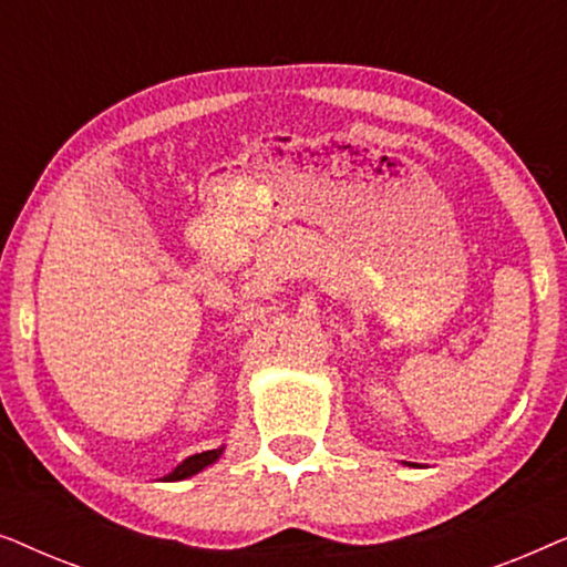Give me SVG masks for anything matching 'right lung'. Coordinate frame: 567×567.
Returning a JSON list of instances; mask_svg holds the SVG:
<instances>
[{
	"mask_svg": "<svg viewBox=\"0 0 567 567\" xmlns=\"http://www.w3.org/2000/svg\"><path fill=\"white\" fill-rule=\"evenodd\" d=\"M221 456V449H212V452H200V454H193L185 460L181 467H175V472H169V475L165 477L167 483H175V480H185L190 475H196V472H200L204 467H208V464L216 462Z\"/></svg>",
	"mask_w": 567,
	"mask_h": 567,
	"instance_id": "obj_1",
	"label": "right lung"
}]
</instances>
